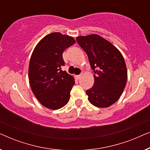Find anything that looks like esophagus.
<instances>
[{
  "instance_id": "34e87169",
  "label": "esophagus",
  "mask_w": 150,
  "mask_h": 150,
  "mask_svg": "<svg viewBox=\"0 0 150 150\" xmlns=\"http://www.w3.org/2000/svg\"><path fill=\"white\" fill-rule=\"evenodd\" d=\"M81 78V75H77V76H76V79H80Z\"/></svg>"
}]
</instances>
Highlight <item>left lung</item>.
<instances>
[{
    "mask_svg": "<svg viewBox=\"0 0 150 150\" xmlns=\"http://www.w3.org/2000/svg\"><path fill=\"white\" fill-rule=\"evenodd\" d=\"M76 40L95 74L93 86L86 91L88 100L96 107L107 108L117 101L126 87L128 72L123 55L98 35L79 36Z\"/></svg>",
    "mask_w": 150,
    "mask_h": 150,
    "instance_id": "obj_1",
    "label": "left lung"
}]
</instances>
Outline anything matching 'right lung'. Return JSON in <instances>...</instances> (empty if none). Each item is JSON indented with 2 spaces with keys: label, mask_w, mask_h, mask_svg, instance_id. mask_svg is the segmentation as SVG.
Segmentation results:
<instances>
[{
  "label": "right lung",
  "mask_w": 150,
  "mask_h": 150,
  "mask_svg": "<svg viewBox=\"0 0 150 150\" xmlns=\"http://www.w3.org/2000/svg\"><path fill=\"white\" fill-rule=\"evenodd\" d=\"M72 37L52 33L43 38L34 48L28 66V79L33 93L45 107L57 110L66 105L74 78L63 71L62 54L75 44Z\"/></svg>",
  "instance_id": "right-lung-1"
}]
</instances>
